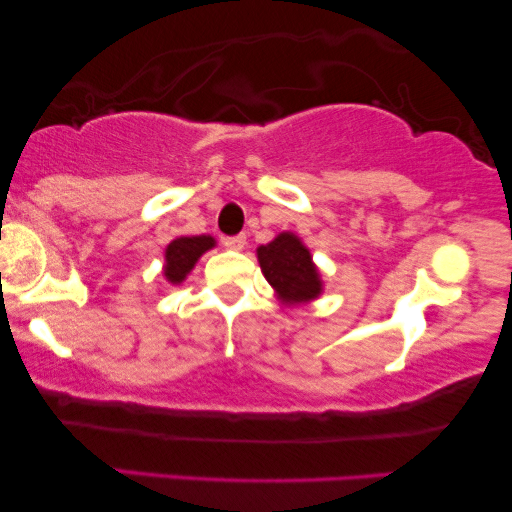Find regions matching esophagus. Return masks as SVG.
Instances as JSON below:
<instances>
[{"mask_svg":"<svg viewBox=\"0 0 512 512\" xmlns=\"http://www.w3.org/2000/svg\"><path fill=\"white\" fill-rule=\"evenodd\" d=\"M223 244H226V247L233 249V251H242L244 247H247V237H244V235L226 237V240H223Z\"/></svg>","mask_w":512,"mask_h":512,"instance_id":"esophagus-1","label":"esophagus"}]
</instances>
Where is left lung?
<instances>
[{
	"instance_id": "8db88e82",
	"label": "left lung",
	"mask_w": 512,
	"mask_h": 512,
	"mask_svg": "<svg viewBox=\"0 0 512 512\" xmlns=\"http://www.w3.org/2000/svg\"><path fill=\"white\" fill-rule=\"evenodd\" d=\"M263 277L275 291L277 300L286 307L305 305L324 293V279L310 249L296 233L284 230L275 240L256 249Z\"/></svg>"
}]
</instances>
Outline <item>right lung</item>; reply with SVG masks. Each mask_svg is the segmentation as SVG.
I'll return each instance as SVG.
<instances>
[{"label":"right lung","mask_w":512,"mask_h":512,"mask_svg":"<svg viewBox=\"0 0 512 512\" xmlns=\"http://www.w3.org/2000/svg\"><path fill=\"white\" fill-rule=\"evenodd\" d=\"M216 247V240L212 235H179L165 247V263H163V277L167 284H181L191 275L195 263L200 261L202 254Z\"/></svg>","instance_id":"right-lung-1"}]
</instances>
